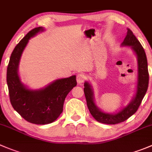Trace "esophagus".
Masks as SVG:
<instances>
[{
	"instance_id": "1",
	"label": "esophagus",
	"mask_w": 152,
	"mask_h": 152,
	"mask_svg": "<svg viewBox=\"0 0 152 152\" xmlns=\"http://www.w3.org/2000/svg\"><path fill=\"white\" fill-rule=\"evenodd\" d=\"M85 80V76L84 74H78L76 77V81H77L79 85H82Z\"/></svg>"
}]
</instances>
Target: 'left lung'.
I'll list each match as a JSON object with an SVG mask.
<instances>
[{
  "mask_svg": "<svg viewBox=\"0 0 152 152\" xmlns=\"http://www.w3.org/2000/svg\"><path fill=\"white\" fill-rule=\"evenodd\" d=\"M122 47H130L134 53L137 60V82L136 93L132 101L117 113H106L97 107L94 100L92 86L88 82L84 83V92L89 111L96 121L104 124L114 125L126 121L136 113L145 96L148 86V62L145 50L141 44L130 29H128L127 35L121 45Z\"/></svg>",
  "mask_w": 152,
  "mask_h": 152,
  "instance_id": "1",
  "label": "left lung"
}]
</instances>
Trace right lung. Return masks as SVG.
<instances>
[{"label": "right lung", "mask_w": 152, "mask_h": 152, "mask_svg": "<svg viewBox=\"0 0 152 152\" xmlns=\"http://www.w3.org/2000/svg\"><path fill=\"white\" fill-rule=\"evenodd\" d=\"M43 31L45 29L42 26L32 29L16 45L7 72L10 102L13 108L26 121L37 125L49 124L58 119L63 111L66 96L77 84L75 75L56 79L39 90L29 89L21 82L18 65L22 53L29 39Z\"/></svg>", "instance_id": "right-lung-1"}]
</instances>
